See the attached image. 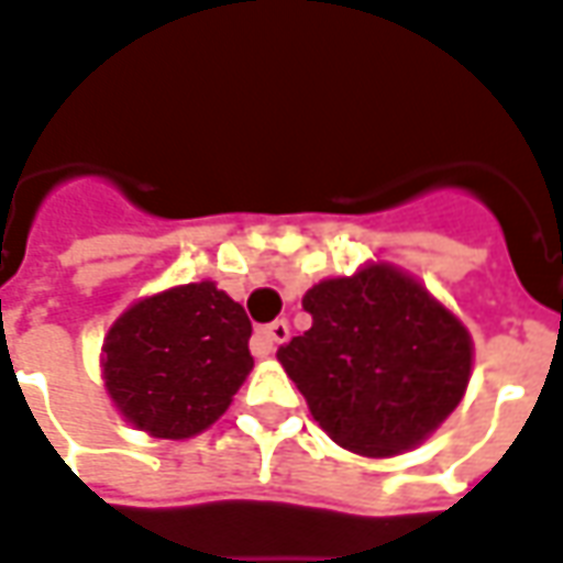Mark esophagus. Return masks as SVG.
Listing matches in <instances>:
<instances>
[{
    "label": "esophagus",
    "mask_w": 563,
    "mask_h": 563,
    "mask_svg": "<svg viewBox=\"0 0 563 563\" xmlns=\"http://www.w3.org/2000/svg\"><path fill=\"white\" fill-rule=\"evenodd\" d=\"M287 335H290V327H287V321H273L266 323V327H261V330L254 332V354H273L276 351V344L287 342Z\"/></svg>",
    "instance_id": "1"
}]
</instances>
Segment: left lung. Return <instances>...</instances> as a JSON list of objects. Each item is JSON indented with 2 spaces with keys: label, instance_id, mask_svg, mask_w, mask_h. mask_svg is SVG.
Returning <instances> with one entry per match:
<instances>
[{
  "label": "left lung",
  "instance_id": "1",
  "mask_svg": "<svg viewBox=\"0 0 563 563\" xmlns=\"http://www.w3.org/2000/svg\"><path fill=\"white\" fill-rule=\"evenodd\" d=\"M311 330L278 347L311 417L351 453L411 450L450 417L471 377V339L426 287L389 266L302 297Z\"/></svg>",
  "mask_w": 563,
  "mask_h": 563
}]
</instances>
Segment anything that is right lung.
I'll use <instances>...</instances> for the list:
<instances>
[{"mask_svg": "<svg viewBox=\"0 0 563 563\" xmlns=\"http://www.w3.org/2000/svg\"><path fill=\"white\" fill-rule=\"evenodd\" d=\"M249 339L245 309L212 282L141 299L104 342L110 399L143 432L191 438L228 411L252 372Z\"/></svg>", "mask_w": 563, "mask_h": 563, "instance_id": "obj_1", "label": "right lung"}]
</instances>
